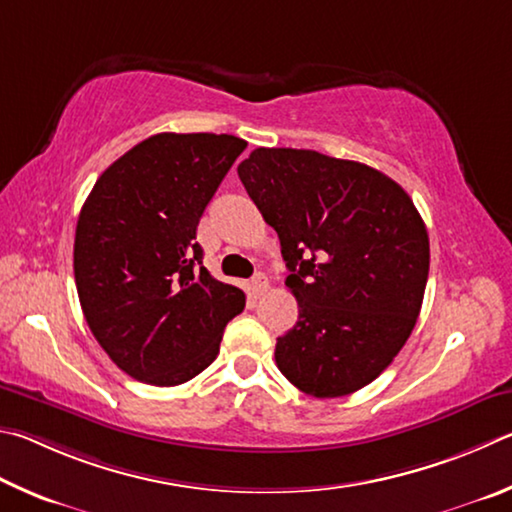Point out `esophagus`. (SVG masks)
I'll return each instance as SVG.
<instances>
[{
    "label": "esophagus",
    "mask_w": 512,
    "mask_h": 512,
    "mask_svg": "<svg viewBox=\"0 0 512 512\" xmlns=\"http://www.w3.org/2000/svg\"><path fill=\"white\" fill-rule=\"evenodd\" d=\"M251 290H254V294H258V297L265 294L267 292V276L258 272L254 279H251Z\"/></svg>",
    "instance_id": "esophagus-1"
}]
</instances>
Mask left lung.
<instances>
[{
    "mask_svg": "<svg viewBox=\"0 0 512 512\" xmlns=\"http://www.w3.org/2000/svg\"><path fill=\"white\" fill-rule=\"evenodd\" d=\"M238 177L281 240L299 321L276 366L312 398L366 387L416 326L429 274L418 209L380 170L317 150L256 148Z\"/></svg>",
    "mask_w": 512,
    "mask_h": 512,
    "instance_id": "8db88e82",
    "label": "left lung"
}]
</instances>
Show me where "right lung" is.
Segmentation results:
<instances>
[{"label": "right lung", "instance_id": "obj_1", "mask_svg": "<svg viewBox=\"0 0 512 512\" xmlns=\"http://www.w3.org/2000/svg\"><path fill=\"white\" fill-rule=\"evenodd\" d=\"M247 141L233 134L161 132L96 179L74 240L87 326L130 378L175 387L220 353L245 292L213 279L195 231Z\"/></svg>", "mask_w": 512, "mask_h": 512}]
</instances>
